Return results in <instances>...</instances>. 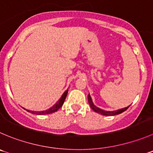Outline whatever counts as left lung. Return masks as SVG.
<instances>
[{
  "instance_id": "obj_1",
  "label": "left lung",
  "mask_w": 153,
  "mask_h": 153,
  "mask_svg": "<svg viewBox=\"0 0 153 153\" xmlns=\"http://www.w3.org/2000/svg\"><path fill=\"white\" fill-rule=\"evenodd\" d=\"M88 104H89L90 107H91V108L94 111H95L96 113H100V114H101V115H104V116H114V115L120 114V113H123L124 111H126V110H127L129 107L128 106V107H125V108L121 109V110H115V111H105V110H101V109L98 108V107H97L96 106L94 105L92 101H91V96L89 95V94H88Z\"/></svg>"
}]
</instances>
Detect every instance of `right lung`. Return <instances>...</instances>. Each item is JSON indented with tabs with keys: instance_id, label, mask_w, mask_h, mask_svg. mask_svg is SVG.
Masks as SVG:
<instances>
[{
	"instance_id": "add662e5",
	"label": "right lung",
	"mask_w": 153,
	"mask_h": 153,
	"mask_svg": "<svg viewBox=\"0 0 153 153\" xmlns=\"http://www.w3.org/2000/svg\"><path fill=\"white\" fill-rule=\"evenodd\" d=\"M68 90H67V91H65V92H64V94H62V97L60 98V100H59V101H58V102L56 103V104H55L53 107H52L51 108H49V110H45V111L36 112V113L38 115H45V114H49V113H54V112L57 111V110H59V108H61V107H62V106L63 105L64 102H65V98H66V97H67V94H68ZM27 111L30 112V113H34V111H30V110H27Z\"/></svg>"
}]
</instances>
